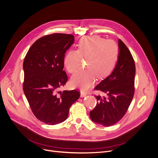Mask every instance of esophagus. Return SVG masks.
<instances>
[{
	"label": "esophagus",
	"mask_w": 158,
	"mask_h": 158,
	"mask_svg": "<svg viewBox=\"0 0 158 158\" xmlns=\"http://www.w3.org/2000/svg\"><path fill=\"white\" fill-rule=\"evenodd\" d=\"M86 95H87L86 93H85L84 92H80V97L81 98H84V97L86 96Z\"/></svg>",
	"instance_id": "1"
}]
</instances>
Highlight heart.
<instances>
[{
    "label": "heart",
    "instance_id": "heart-1",
    "mask_svg": "<svg viewBox=\"0 0 158 158\" xmlns=\"http://www.w3.org/2000/svg\"><path fill=\"white\" fill-rule=\"evenodd\" d=\"M78 49L70 50L65 55L63 64L69 73L78 71L82 59H86V69L71 78V85L83 91L89 89L98 76L104 79L111 74L118 58V46L113 40L98 35L85 36L79 40Z\"/></svg>",
    "mask_w": 158,
    "mask_h": 158
}]
</instances>
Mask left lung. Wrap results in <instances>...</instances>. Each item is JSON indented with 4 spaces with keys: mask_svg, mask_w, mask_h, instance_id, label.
<instances>
[{
    "mask_svg": "<svg viewBox=\"0 0 158 158\" xmlns=\"http://www.w3.org/2000/svg\"><path fill=\"white\" fill-rule=\"evenodd\" d=\"M118 58L111 75L95 87L107 96L95 95L98 101L89 112L92 121L100 125H114L125 115L135 94V64L130 51L118 40Z\"/></svg>",
    "mask_w": 158,
    "mask_h": 158,
    "instance_id": "left-lung-1",
    "label": "left lung"
}]
</instances>
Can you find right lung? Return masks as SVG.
I'll return each instance as SVG.
<instances>
[{
  "mask_svg": "<svg viewBox=\"0 0 158 158\" xmlns=\"http://www.w3.org/2000/svg\"><path fill=\"white\" fill-rule=\"evenodd\" d=\"M74 41L70 34L45 35L31 46L23 60V92L34 115L47 125L64 121L70 106L80 98L75 89L57 94L68 80L63 60Z\"/></svg>",
  "mask_w": 158,
  "mask_h": 158,
  "instance_id": "1",
  "label": "right lung"
}]
</instances>
